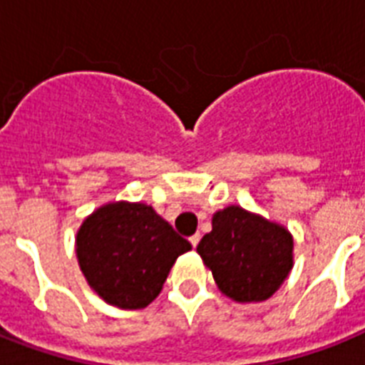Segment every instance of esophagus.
Here are the masks:
<instances>
[{"label": "esophagus", "instance_id": "obj_1", "mask_svg": "<svg viewBox=\"0 0 365 365\" xmlns=\"http://www.w3.org/2000/svg\"><path fill=\"white\" fill-rule=\"evenodd\" d=\"M189 242H191V245H192V247H197V245H198V242H200V234H192V236H191V238H189Z\"/></svg>", "mask_w": 365, "mask_h": 365}]
</instances>
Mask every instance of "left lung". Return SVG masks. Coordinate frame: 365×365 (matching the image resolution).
I'll list each match as a JSON object with an SVG mask.
<instances>
[{
	"label": "left lung",
	"instance_id": "8db88e82",
	"mask_svg": "<svg viewBox=\"0 0 365 365\" xmlns=\"http://www.w3.org/2000/svg\"><path fill=\"white\" fill-rule=\"evenodd\" d=\"M223 294L262 302L279 289L292 268V236L279 225L229 206L213 215L212 232L197 245Z\"/></svg>",
	"mask_w": 365,
	"mask_h": 365
}]
</instances>
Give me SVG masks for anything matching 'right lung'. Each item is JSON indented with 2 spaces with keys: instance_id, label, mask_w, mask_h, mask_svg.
Returning <instances> with one entry per match:
<instances>
[{
  "instance_id": "add662e5",
  "label": "right lung",
  "mask_w": 365,
  "mask_h": 365,
  "mask_svg": "<svg viewBox=\"0 0 365 365\" xmlns=\"http://www.w3.org/2000/svg\"><path fill=\"white\" fill-rule=\"evenodd\" d=\"M191 250L152 206L106 204L76 234V255L90 287L110 306L142 309L161 292L180 255Z\"/></svg>"
}]
</instances>
